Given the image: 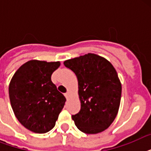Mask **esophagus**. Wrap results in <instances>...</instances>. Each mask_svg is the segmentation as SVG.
<instances>
[{"label":"esophagus","instance_id":"34e87169","mask_svg":"<svg viewBox=\"0 0 151 151\" xmlns=\"http://www.w3.org/2000/svg\"><path fill=\"white\" fill-rule=\"evenodd\" d=\"M64 96H65V97H66V99H68L69 96H70V93H69V92H66V93H65V94H64Z\"/></svg>","mask_w":151,"mask_h":151}]
</instances>
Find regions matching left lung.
<instances>
[{
  "instance_id": "left-lung-1",
  "label": "left lung",
  "mask_w": 151,
  "mask_h": 151,
  "mask_svg": "<svg viewBox=\"0 0 151 151\" xmlns=\"http://www.w3.org/2000/svg\"><path fill=\"white\" fill-rule=\"evenodd\" d=\"M63 63L78 78L81 110L72 115L75 125L86 134L104 131L119 110L122 84L116 70L107 59L92 53Z\"/></svg>"
}]
</instances>
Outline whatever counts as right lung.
Listing matches in <instances>:
<instances>
[{
  "instance_id": "add662e5",
  "label": "right lung",
  "mask_w": 151,
  "mask_h": 151,
  "mask_svg": "<svg viewBox=\"0 0 151 151\" xmlns=\"http://www.w3.org/2000/svg\"><path fill=\"white\" fill-rule=\"evenodd\" d=\"M60 62L29 60L13 75L8 92L18 121L29 131L45 133L54 128L66 98L51 80Z\"/></svg>"
}]
</instances>
